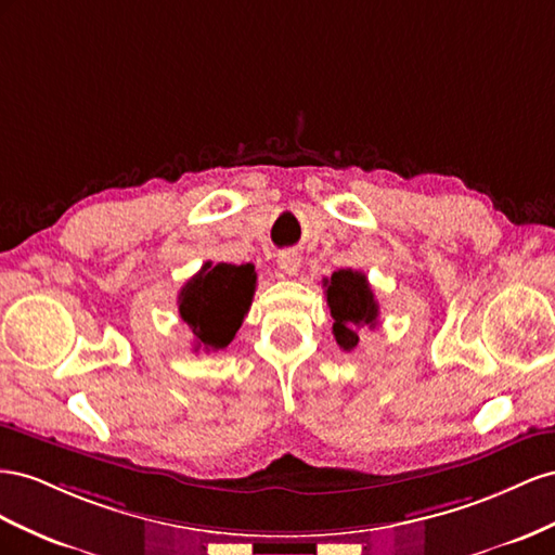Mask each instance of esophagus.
I'll return each mask as SVG.
<instances>
[{"label":"esophagus","mask_w":555,"mask_h":555,"mask_svg":"<svg viewBox=\"0 0 555 555\" xmlns=\"http://www.w3.org/2000/svg\"><path fill=\"white\" fill-rule=\"evenodd\" d=\"M276 264L283 274L295 276L299 272V267H302V258H299L297 250H281L276 256Z\"/></svg>","instance_id":"34e87169"}]
</instances>
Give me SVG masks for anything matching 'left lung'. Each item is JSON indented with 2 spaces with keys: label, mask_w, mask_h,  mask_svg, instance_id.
Instances as JSON below:
<instances>
[{
  "label": "left lung",
  "mask_w": 555,
  "mask_h": 555,
  "mask_svg": "<svg viewBox=\"0 0 555 555\" xmlns=\"http://www.w3.org/2000/svg\"><path fill=\"white\" fill-rule=\"evenodd\" d=\"M325 297L332 319V335H335L339 348L353 351L360 337L358 332L374 327L378 319V305L370 288V281L362 272L353 269H339L323 281Z\"/></svg>",
  "instance_id": "obj_1"
}]
</instances>
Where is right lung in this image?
I'll return each instance as SVG.
<instances>
[{
    "label": "right lung",
    "instance_id": "1",
    "mask_svg": "<svg viewBox=\"0 0 555 555\" xmlns=\"http://www.w3.org/2000/svg\"><path fill=\"white\" fill-rule=\"evenodd\" d=\"M256 293V269L253 264L204 262L179 293V315L193 332L197 348L220 351L225 348Z\"/></svg>",
    "mask_w": 555,
    "mask_h": 555
}]
</instances>
